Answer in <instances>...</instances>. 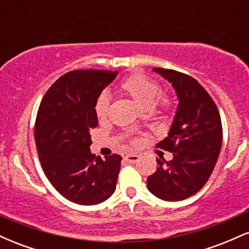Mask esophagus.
Returning <instances> with one entry per match:
<instances>
[{"label":"esophagus","mask_w":249,"mask_h":249,"mask_svg":"<svg viewBox=\"0 0 249 249\" xmlns=\"http://www.w3.org/2000/svg\"><path fill=\"white\" fill-rule=\"evenodd\" d=\"M124 159L127 162H130V164H134V162H137L139 160V156L136 153H130V154H127V156H125Z\"/></svg>","instance_id":"1"}]
</instances>
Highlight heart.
Masks as SVG:
<instances>
[{"instance_id":"b5f03b06","label":"heart","mask_w":249,"mask_h":249,"mask_svg":"<svg viewBox=\"0 0 249 249\" xmlns=\"http://www.w3.org/2000/svg\"><path fill=\"white\" fill-rule=\"evenodd\" d=\"M121 89L126 95L133 99L142 108H150L157 105L160 110H167L170 107V99L167 97H160L156 103L157 97L160 93V85L154 79L145 75H131L122 82ZM110 111V97L107 92H102L97 98L95 112L99 121H105Z\"/></svg>"}]
</instances>
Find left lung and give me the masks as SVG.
Instances as JSON below:
<instances>
[{"instance_id": "left-lung-1", "label": "left lung", "mask_w": 249, "mask_h": 249, "mask_svg": "<svg viewBox=\"0 0 249 249\" xmlns=\"http://www.w3.org/2000/svg\"><path fill=\"white\" fill-rule=\"evenodd\" d=\"M153 71L172 84L179 103L167 137L157 144L172 152L173 159L157 158L147 188L157 198L179 201L201 190L212 174L221 150V119L215 103L193 77L162 68Z\"/></svg>"}]
</instances>
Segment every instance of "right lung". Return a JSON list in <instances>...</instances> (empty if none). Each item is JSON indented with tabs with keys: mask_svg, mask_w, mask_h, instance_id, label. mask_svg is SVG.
<instances>
[{
	"mask_svg": "<svg viewBox=\"0 0 249 249\" xmlns=\"http://www.w3.org/2000/svg\"><path fill=\"white\" fill-rule=\"evenodd\" d=\"M118 71L75 70L59 77L43 97L35 123V142L45 176L64 198L97 205L116 190L119 154L91 153V128L98 125L95 105Z\"/></svg>",
	"mask_w": 249,
	"mask_h": 249,
	"instance_id": "add662e5",
	"label": "right lung"
}]
</instances>
